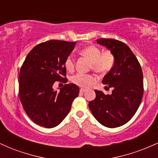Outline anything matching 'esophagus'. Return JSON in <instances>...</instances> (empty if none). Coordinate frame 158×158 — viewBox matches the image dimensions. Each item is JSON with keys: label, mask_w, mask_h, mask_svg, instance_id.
<instances>
[{"label": "esophagus", "mask_w": 158, "mask_h": 158, "mask_svg": "<svg viewBox=\"0 0 158 158\" xmlns=\"http://www.w3.org/2000/svg\"><path fill=\"white\" fill-rule=\"evenodd\" d=\"M85 91H86V90L84 89V88H81L80 89V93H84Z\"/></svg>", "instance_id": "obj_1"}]
</instances>
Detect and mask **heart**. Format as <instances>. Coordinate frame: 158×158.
I'll return each instance as SVG.
<instances>
[{
  "label": "heart",
  "mask_w": 158,
  "mask_h": 158,
  "mask_svg": "<svg viewBox=\"0 0 158 158\" xmlns=\"http://www.w3.org/2000/svg\"><path fill=\"white\" fill-rule=\"evenodd\" d=\"M100 49L94 45L85 47L79 52L81 56L90 61V68L94 71L99 74H106L112 68L114 65V57L109 52L101 53ZM64 67L68 71L73 70L75 61L72 56H68L64 60ZM73 84L88 88L95 83V79L90 74L78 73L71 78Z\"/></svg>",
  "instance_id": "1"
}]
</instances>
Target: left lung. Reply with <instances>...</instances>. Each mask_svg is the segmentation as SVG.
<instances>
[{
	"instance_id": "1",
	"label": "left lung",
	"mask_w": 158,
	"mask_h": 158,
	"mask_svg": "<svg viewBox=\"0 0 158 158\" xmlns=\"http://www.w3.org/2000/svg\"><path fill=\"white\" fill-rule=\"evenodd\" d=\"M97 41L114 56L113 67L102 79L103 84L113 88V90L110 95H106L95 90L96 98L88 106L102 126L117 128L128 123L140 105L143 95L142 68L125 43L111 39H99Z\"/></svg>"
}]
</instances>
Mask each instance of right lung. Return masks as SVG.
Listing matches in <instances>:
<instances>
[{"label":"right lung","instance_id":"right-lung-1","mask_svg":"<svg viewBox=\"0 0 158 158\" xmlns=\"http://www.w3.org/2000/svg\"><path fill=\"white\" fill-rule=\"evenodd\" d=\"M75 42L50 40L36 45L23 61L19 77V97L28 117L36 124L53 128L70 112L79 88L70 83L57 91L56 81L66 79L64 60Z\"/></svg>","mask_w":158,"mask_h":158}]
</instances>
